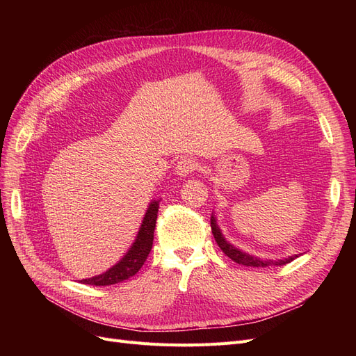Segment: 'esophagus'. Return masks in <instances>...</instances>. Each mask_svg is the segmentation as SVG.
Wrapping results in <instances>:
<instances>
[{"label":"esophagus","mask_w":356,"mask_h":356,"mask_svg":"<svg viewBox=\"0 0 356 356\" xmlns=\"http://www.w3.org/2000/svg\"><path fill=\"white\" fill-rule=\"evenodd\" d=\"M197 168V161L195 159L191 157H184L181 159L177 166H175V174L179 175V177H187L190 175L193 170H195Z\"/></svg>","instance_id":"34e87169"}]
</instances>
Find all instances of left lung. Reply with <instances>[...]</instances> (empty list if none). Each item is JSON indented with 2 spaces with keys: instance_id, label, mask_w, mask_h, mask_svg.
<instances>
[{
  "instance_id": "left-lung-1",
  "label": "left lung",
  "mask_w": 356,
  "mask_h": 356,
  "mask_svg": "<svg viewBox=\"0 0 356 356\" xmlns=\"http://www.w3.org/2000/svg\"><path fill=\"white\" fill-rule=\"evenodd\" d=\"M211 229H212V234L215 241H217L218 246L221 248V251L227 255L229 258L234 263L242 264V266H250V267H267V266H284L286 263H291L293 260H296L297 257H300V254H294V255H289L286 258H276V260H272V258H260L257 255H251L248 254L239 248H236L234 245H232L227 239L224 238V234L220 229V225L217 222V217H215V213L212 212L211 215Z\"/></svg>"
}]
</instances>
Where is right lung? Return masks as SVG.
<instances>
[{
    "mask_svg": "<svg viewBox=\"0 0 356 356\" xmlns=\"http://www.w3.org/2000/svg\"><path fill=\"white\" fill-rule=\"evenodd\" d=\"M159 203L160 200H152L148 204L147 212L143 218L141 227L138 230L136 238L129 248L127 252L122 257V260H118L108 270L96 275L89 279H83L81 284L95 285V286H106L114 285L118 282H123L126 279L132 277L139 272V268L145 263L147 257L152 251L153 239H154V229H156V220L159 212Z\"/></svg>",
    "mask_w": 356,
    "mask_h": 356,
    "instance_id": "1",
    "label": "right lung"
}]
</instances>
